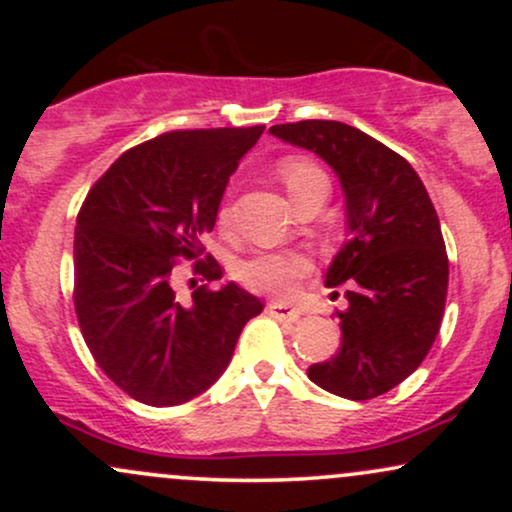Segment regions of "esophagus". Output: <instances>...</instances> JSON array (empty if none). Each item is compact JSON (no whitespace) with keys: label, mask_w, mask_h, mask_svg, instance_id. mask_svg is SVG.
I'll use <instances>...</instances> for the list:
<instances>
[{"label":"esophagus","mask_w":512,"mask_h":512,"mask_svg":"<svg viewBox=\"0 0 512 512\" xmlns=\"http://www.w3.org/2000/svg\"><path fill=\"white\" fill-rule=\"evenodd\" d=\"M267 310L269 315H274L276 320H289V322H296L298 317H301V308H293L289 303H281V301H272L267 303Z\"/></svg>","instance_id":"esophagus-1"}]
</instances>
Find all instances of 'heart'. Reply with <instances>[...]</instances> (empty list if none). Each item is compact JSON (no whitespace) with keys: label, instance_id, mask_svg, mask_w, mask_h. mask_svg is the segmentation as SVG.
I'll return each instance as SVG.
<instances>
[{"label":"heart","instance_id":"1","mask_svg":"<svg viewBox=\"0 0 512 512\" xmlns=\"http://www.w3.org/2000/svg\"><path fill=\"white\" fill-rule=\"evenodd\" d=\"M276 173L284 182L293 202L303 207L305 202L315 197H327L330 182L327 175L315 166L313 161L303 156H286L276 163ZM221 228H228L233 223V207L223 202L219 207ZM310 272V260L301 252H255L248 260H243L236 267V276L245 289L264 293V296L286 298L298 289V281Z\"/></svg>","mask_w":512,"mask_h":512}]
</instances>
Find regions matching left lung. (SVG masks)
<instances>
[{
  "mask_svg": "<svg viewBox=\"0 0 512 512\" xmlns=\"http://www.w3.org/2000/svg\"><path fill=\"white\" fill-rule=\"evenodd\" d=\"M337 170L351 238L334 257L327 286H344L342 346L308 378L332 395L373 399L421 366L443 320L448 252L424 182L407 158L361 129L334 120L269 127Z\"/></svg>",
  "mask_w": 512,
  "mask_h": 512,
  "instance_id": "8db88e82",
  "label": "left lung"
}]
</instances>
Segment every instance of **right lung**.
I'll return each instance as SVG.
<instances>
[{"label":"right lung","instance_id":"add662e5","mask_svg":"<svg viewBox=\"0 0 512 512\" xmlns=\"http://www.w3.org/2000/svg\"><path fill=\"white\" fill-rule=\"evenodd\" d=\"M264 127L175 129L132 146L93 182L76 216L74 310L98 368L137 402L175 407L226 370L262 301L209 289L221 264L202 245L228 175ZM187 259L207 285L177 293ZM192 284V279H190Z\"/></svg>","mask_w":512,"mask_h":512}]
</instances>
